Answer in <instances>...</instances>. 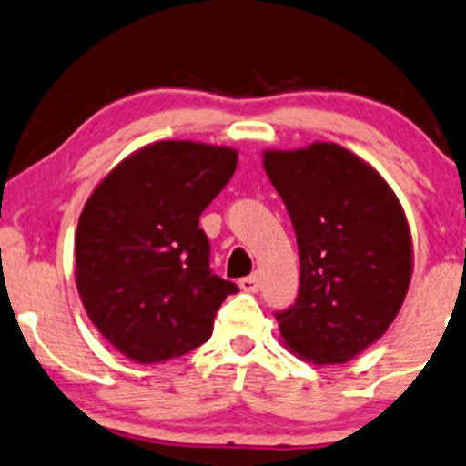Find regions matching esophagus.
<instances>
[{
	"label": "esophagus",
	"mask_w": 466,
	"mask_h": 466,
	"mask_svg": "<svg viewBox=\"0 0 466 466\" xmlns=\"http://www.w3.org/2000/svg\"><path fill=\"white\" fill-rule=\"evenodd\" d=\"M238 285H240V289H245V291H259V277L258 275H251V277H243L238 281Z\"/></svg>",
	"instance_id": "obj_1"
}]
</instances>
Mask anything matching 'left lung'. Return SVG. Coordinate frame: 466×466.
Instances as JSON below:
<instances>
[{"label":"left lung","mask_w":466,"mask_h":466,"mask_svg":"<svg viewBox=\"0 0 466 466\" xmlns=\"http://www.w3.org/2000/svg\"><path fill=\"white\" fill-rule=\"evenodd\" d=\"M300 253L296 302L277 311L283 343L315 364H343L381 339L413 270L411 232L380 172L334 142L266 151Z\"/></svg>","instance_id":"obj_1"}]
</instances>
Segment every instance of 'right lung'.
Instances as JSON below:
<instances>
[{
	"label": "right lung",
	"instance_id": "1",
	"mask_svg": "<svg viewBox=\"0 0 466 466\" xmlns=\"http://www.w3.org/2000/svg\"><path fill=\"white\" fill-rule=\"evenodd\" d=\"M238 153L191 140L142 147L93 189L76 228V288L93 326L138 364L207 343L238 288L210 270L202 210Z\"/></svg>",
	"mask_w": 466,
	"mask_h": 466
}]
</instances>
